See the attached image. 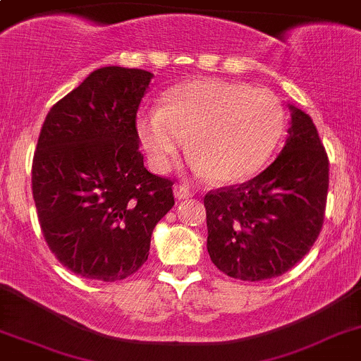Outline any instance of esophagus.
I'll use <instances>...</instances> for the list:
<instances>
[{"label":"esophagus","mask_w":361,"mask_h":361,"mask_svg":"<svg viewBox=\"0 0 361 361\" xmlns=\"http://www.w3.org/2000/svg\"><path fill=\"white\" fill-rule=\"evenodd\" d=\"M174 197H176L178 200L190 199V197H193V192L187 187V185H174Z\"/></svg>","instance_id":"esophagus-1"}]
</instances>
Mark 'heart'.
<instances>
[{
    "label": "heart",
    "mask_w": 361,
    "mask_h": 361,
    "mask_svg": "<svg viewBox=\"0 0 361 361\" xmlns=\"http://www.w3.org/2000/svg\"><path fill=\"white\" fill-rule=\"evenodd\" d=\"M283 128L284 109L274 94L217 78L176 87L164 106L142 108L137 114L138 140L152 168L166 171L190 135L195 168L221 185L259 171Z\"/></svg>",
    "instance_id": "heart-1"
}]
</instances>
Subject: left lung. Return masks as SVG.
Returning a JSON list of instances; mask_svg holds the SVG:
<instances>
[{
	"label": "left lung",
	"mask_w": 361,
	"mask_h": 361,
	"mask_svg": "<svg viewBox=\"0 0 361 361\" xmlns=\"http://www.w3.org/2000/svg\"><path fill=\"white\" fill-rule=\"evenodd\" d=\"M288 138L269 168L204 197L207 252L241 281L272 279L307 255L324 223L329 159L314 121L290 106Z\"/></svg>",
	"instance_id": "1"
}]
</instances>
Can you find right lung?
I'll use <instances>...</instances> for the list:
<instances>
[{
  "label": "right lung",
  "mask_w": 361,
  "mask_h": 361,
  "mask_svg": "<svg viewBox=\"0 0 361 361\" xmlns=\"http://www.w3.org/2000/svg\"><path fill=\"white\" fill-rule=\"evenodd\" d=\"M154 75L102 66L47 113L32 161V195L49 250L73 274L114 283L149 257L174 205L173 181L149 173L137 109Z\"/></svg>",
  "instance_id": "1"
}]
</instances>
